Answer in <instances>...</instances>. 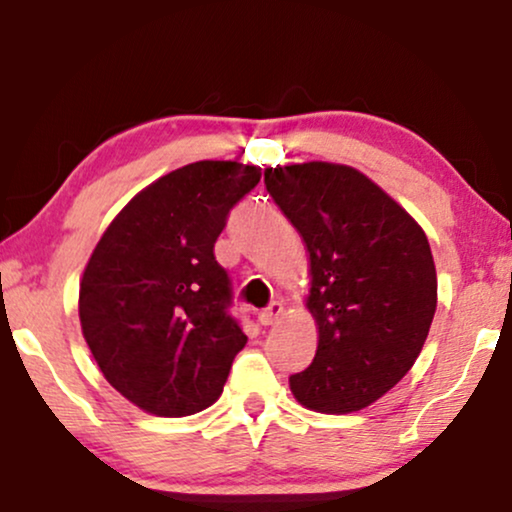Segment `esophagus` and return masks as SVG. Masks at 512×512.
<instances>
[{"label":"esophagus","mask_w":512,"mask_h":512,"mask_svg":"<svg viewBox=\"0 0 512 512\" xmlns=\"http://www.w3.org/2000/svg\"><path fill=\"white\" fill-rule=\"evenodd\" d=\"M281 315H284V305L272 303L267 310H262V313L257 315V322H260V325H264V327H269V325H274V322L279 320Z\"/></svg>","instance_id":"esophagus-1"}]
</instances>
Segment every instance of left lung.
I'll return each mask as SVG.
<instances>
[{
    "mask_svg": "<svg viewBox=\"0 0 512 512\" xmlns=\"http://www.w3.org/2000/svg\"><path fill=\"white\" fill-rule=\"evenodd\" d=\"M264 185L308 252L313 363L289 378L305 409L351 414L419 358L438 303L424 228L361 170L330 161L264 168Z\"/></svg>",
    "mask_w": 512,
    "mask_h": 512,
    "instance_id": "8db88e82",
    "label": "left lung"
}]
</instances>
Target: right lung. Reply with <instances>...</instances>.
<instances>
[{
  "mask_svg": "<svg viewBox=\"0 0 512 512\" xmlns=\"http://www.w3.org/2000/svg\"><path fill=\"white\" fill-rule=\"evenodd\" d=\"M260 166L197 161L146 185L110 221L79 281L81 332L110 385L156 416L221 397L248 337L226 313L214 243Z\"/></svg>",
  "mask_w": 512,
  "mask_h": 512,
  "instance_id": "add662e5",
  "label": "right lung"
}]
</instances>
